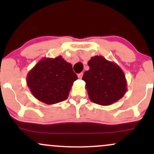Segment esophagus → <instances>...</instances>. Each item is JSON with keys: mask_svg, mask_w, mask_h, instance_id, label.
Returning <instances> with one entry per match:
<instances>
[{"mask_svg": "<svg viewBox=\"0 0 154 154\" xmlns=\"http://www.w3.org/2000/svg\"><path fill=\"white\" fill-rule=\"evenodd\" d=\"M82 75H83V73H82V72H81V73L78 74V75H77V76H78V78H79V79H81V78H82Z\"/></svg>", "mask_w": 154, "mask_h": 154, "instance_id": "obj_1", "label": "esophagus"}]
</instances>
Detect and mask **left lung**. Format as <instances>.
Returning a JSON list of instances; mask_svg holds the SVG:
<instances>
[{"label": "left lung", "instance_id": "left-lung-1", "mask_svg": "<svg viewBox=\"0 0 154 154\" xmlns=\"http://www.w3.org/2000/svg\"><path fill=\"white\" fill-rule=\"evenodd\" d=\"M90 69L84 72L82 79L90 100L101 106H109L125 95L127 91L125 75L116 63L101 56L92 57L88 62Z\"/></svg>", "mask_w": 154, "mask_h": 154}]
</instances>
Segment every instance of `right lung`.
I'll return each mask as SVG.
<instances>
[{"label": "right lung", "mask_w": 154, "mask_h": 154, "mask_svg": "<svg viewBox=\"0 0 154 154\" xmlns=\"http://www.w3.org/2000/svg\"><path fill=\"white\" fill-rule=\"evenodd\" d=\"M77 79L71 63L59 56L44 57L37 63L28 72L26 84L35 98L51 105L66 100Z\"/></svg>", "instance_id": "right-lung-1"}]
</instances>
